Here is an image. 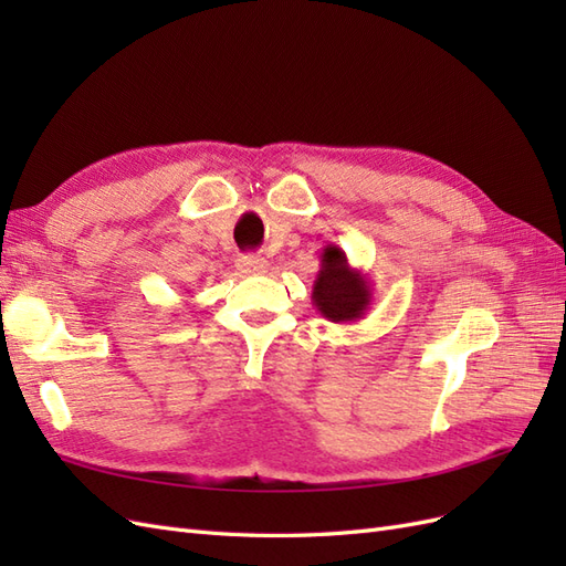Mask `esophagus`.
Returning a JSON list of instances; mask_svg holds the SVG:
<instances>
[{"instance_id": "1", "label": "esophagus", "mask_w": 566, "mask_h": 566, "mask_svg": "<svg viewBox=\"0 0 566 566\" xmlns=\"http://www.w3.org/2000/svg\"><path fill=\"white\" fill-rule=\"evenodd\" d=\"M238 269H241L243 273H248V276H260V273H264L269 269L264 256H256V254H245L238 260Z\"/></svg>"}]
</instances>
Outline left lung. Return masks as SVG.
<instances>
[{
  "label": "left lung",
  "instance_id": "left-lung-1",
  "mask_svg": "<svg viewBox=\"0 0 566 566\" xmlns=\"http://www.w3.org/2000/svg\"><path fill=\"white\" fill-rule=\"evenodd\" d=\"M370 302L373 285L368 273L354 269L339 245H325L312 287V304L316 312L333 323H354L366 316Z\"/></svg>",
  "mask_w": 566,
  "mask_h": 566
}]
</instances>
